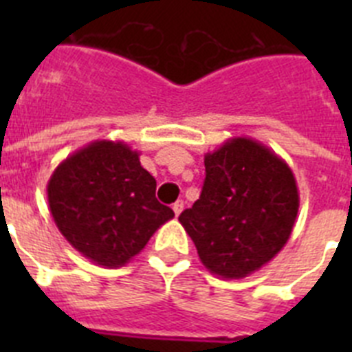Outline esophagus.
<instances>
[{
  "instance_id": "obj_1",
  "label": "esophagus",
  "mask_w": 352,
  "mask_h": 352,
  "mask_svg": "<svg viewBox=\"0 0 352 352\" xmlns=\"http://www.w3.org/2000/svg\"><path fill=\"white\" fill-rule=\"evenodd\" d=\"M183 206H185V204H183V201H176V203L173 204V211L176 217H179V213L183 211Z\"/></svg>"
}]
</instances>
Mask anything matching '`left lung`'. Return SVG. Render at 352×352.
Returning <instances> with one entry per match:
<instances>
[{"label":"left lung","mask_w":352,"mask_h":352,"mask_svg":"<svg viewBox=\"0 0 352 352\" xmlns=\"http://www.w3.org/2000/svg\"><path fill=\"white\" fill-rule=\"evenodd\" d=\"M201 197L179 214L213 275L243 278L285 247L296 222L300 194L287 162L250 138L227 139L204 155Z\"/></svg>","instance_id":"1"}]
</instances>
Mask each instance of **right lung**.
<instances>
[{"label":"right lung","mask_w":352,"mask_h":352,"mask_svg":"<svg viewBox=\"0 0 352 352\" xmlns=\"http://www.w3.org/2000/svg\"><path fill=\"white\" fill-rule=\"evenodd\" d=\"M157 182L123 141H93L68 155L47 183L54 223L91 263L118 268L146 247L174 211L155 197Z\"/></svg>","instance_id":"obj_1"}]
</instances>
